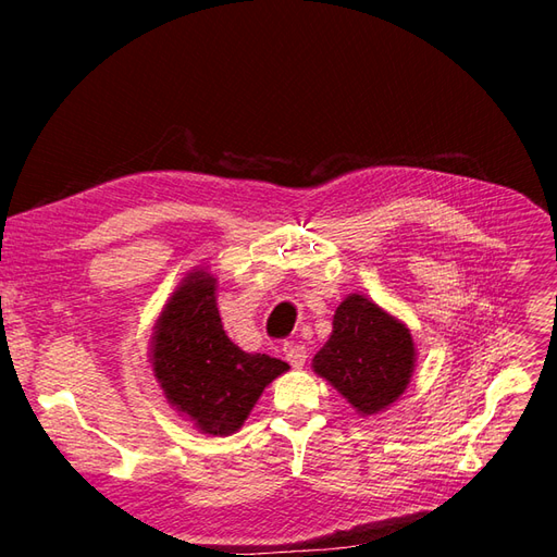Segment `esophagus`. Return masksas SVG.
Masks as SVG:
<instances>
[{
  "label": "esophagus",
  "instance_id": "obj_1",
  "mask_svg": "<svg viewBox=\"0 0 557 557\" xmlns=\"http://www.w3.org/2000/svg\"><path fill=\"white\" fill-rule=\"evenodd\" d=\"M283 356L295 369H301L307 362V348L301 344H285L283 346Z\"/></svg>",
  "mask_w": 557,
  "mask_h": 557
}]
</instances>
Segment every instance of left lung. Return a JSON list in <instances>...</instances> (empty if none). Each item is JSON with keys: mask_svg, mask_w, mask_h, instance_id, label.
<instances>
[{"mask_svg": "<svg viewBox=\"0 0 557 557\" xmlns=\"http://www.w3.org/2000/svg\"><path fill=\"white\" fill-rule=\"evenodd\" d=\"M413 367L411 330L364 295H348L336 307L330 339L313 358V372L362 416L397 401Z\"/></svg>", "mask_w": 557, "mask_h": 557, "instance_id": "left-lung-1", "label": "left lung"}]
</instances>
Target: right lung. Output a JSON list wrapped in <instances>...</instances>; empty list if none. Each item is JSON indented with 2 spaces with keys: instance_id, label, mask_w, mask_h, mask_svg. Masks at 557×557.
I'll return each mask as SVG.
<instances>
[{
  "instance_id": "obj_1",
  "label": "right lung",
  "mask_w": 557,
  "mask_h": 557,
  "mask_svg": "<svg viewBox=\"0 0 557 557\" xmlns=\"http://www.w3.org/2000/svg\"><path fill=\"white\" fill-rule=\"evenodd\" d=\"M166 401L205 434H234L288 364L230 342L215 307V276L197 267L166 301L150 342Z\"/></svg>"
}]
</instances>
